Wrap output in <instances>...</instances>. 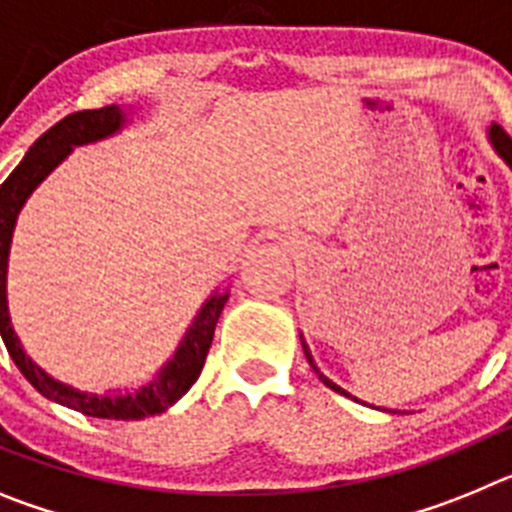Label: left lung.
Returning <instances> with one entry per match:
<instances>
[{"label": "left lung", "instance_id": "1", "mask_svg": "<svg viewBox=\"0 0 512 512\" xmlns=\"http://www.w3.org/2000/svg\"><path fill=\"white\" fill-rule=\"evenodd\" d=\"M490 135H492V143H495V148H497V151H500V156H503V158H505V161H508V166H510V169H512V140L508 138V135H505V133H503V130L497 128V125H495V128H492V130H490ZM302 348H305V356H307V361H310V366H312V369H315V374H318V377H320V379H323V382H325V384H328L330 390H336V392H341V395H348V392H343V390H341V387H338V384H333V382H330V379H328V377H323V374H320V369H318V366H315V361H312V354H310V348H307V346H305V343H302Z\"/></svg>", "mask_w": 512, "mask_h": 512}]
</instances>
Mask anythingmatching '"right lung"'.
<instances>
[{"mask_svg":"<svg viewBox=\"0 0 512 512\" xmlns=\"http://www.w3.org/2000/svg\"><path fill=\"white\" fill-rule=\"evenodd\" d=\"M120 125L122 112L117 110L115 104L99 107V110H81L74 112V115H66L51 130H45L35 140L33 148L20 161V166L7 176V182L0 187V336L4 346H7L9 356H12V361H15L17 369L22 372V377L33 384L43 397L58 402V405H66L71 410H79L84 415H92V418L140 420L148 418V415L164 413L179 397L187 395L189 387L197 382L202 366H205L207 351L212 346L217 318L223 312L228 295L210 297L207 305L202 307L200 315H197V320H194L192 328H189L187 338L182 341L174 359L158 372L156 382H151L148 387L135 392V395L125 397L87 395V392L71 390L66 384L48 377L22 351L7 312V253L20 207L25 205L30 192L43 182L45 176L61 164L66 153L71 151V146H81V143H92V140L104 138V135L115 133Z\"/></svg>","mask_w":512,"mask_h":512,"instance_id":"obj_1","label":"right lung"}]
</instances>
